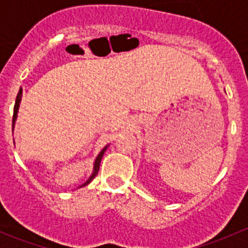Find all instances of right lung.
I'll return each mask as SVG.
<instances>
[{"instance_id": "1", "label": "right lung", "mask_w": 248, "mask_h": 248, "mask_svg": "<svg viewBox=\"0 0 248 248\" xmlns=\"http://www.w3.org/2000/svg\"><path fill=\"white\" fill-rule=\"evenodd\" d=\"M21 97H22V87H20L19 92H17L16 99V106H14V114H13V124H12V131H14V128H16V119H17V112H19V107H20V102H21ZM108 146H109V144L106 145V146H104L103 149L99 151V154L97 155L96 159H94V162H93V170H92V174L90 175V177L86 180V181L84 182V184L80 185V187H84V186H86V185H89L90 182H91L92 180L94 179V176L98 174L99 164H101L102 157H103L104 152H106V150L108 149Z\"/></svg>"}]
</instances>
